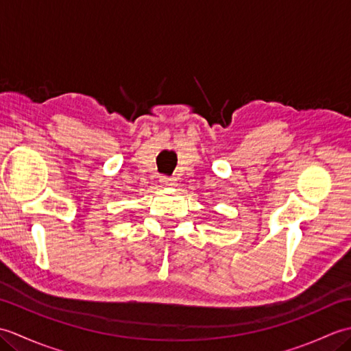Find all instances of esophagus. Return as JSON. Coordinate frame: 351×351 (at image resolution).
Returning <instances> with one entry per match:
<instances>
[{
    "instance_id": "obj_1",
    "label": "esophagus",
    "mask_w": 351,
    "mask_h": 351,
    "mask_svg": "<svg viewBox=\"0 0 351 351\" xmlns=\"http://www.w3.org/2000/svg\"><path fill=\"white\" fill-rule=\"evenodd\" d=\"M160 182H161V185H164V187H173V185H176L175 180H171V178H166V176H162Z\"/></svg>"
}]
</instances>
